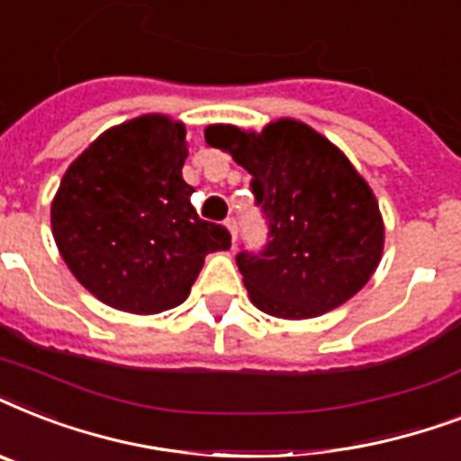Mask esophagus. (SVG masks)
Returning <instances> with one entry per match:
<instances>
[{
    "mask_svg": "<svg viewBox=\"0 0 461 461\" xmlns=\"http://www.w3.org/2000/svg\"><path fill=\"white\" fill-rule=\"evenodd\" d=\"M224 227H227V230H230L231 241H237V220H234V217H230V220H227V222H224Z\"/></svg>",
    "mask_w": 461,
    "mask_h": 461,
    "instance_id": "1",
    "label": "esophagus"
}]
</instances>
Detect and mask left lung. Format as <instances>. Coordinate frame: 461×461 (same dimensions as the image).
I'll return each instance as SVG.
<instances>
[{
  "instance_id": "left-lung-1",
  "label": "left lung",
  "mask_w": 461,
  "mask_h": 461,
  "mask_svg": "<svg viewBox=\"0 0 461 461\" xmlns=\"http://www.w3.org/2000/svg\"><path fill=\"white\" fill-rule=\"evenodd\" d=\"M205 143L251 174L270 224L266 251L237 256L253 306L306 321L364 289L383 258L385 224L368 181L332 140L282 117L263 131L208 126Z\"/></svg>"
}]
</instances>
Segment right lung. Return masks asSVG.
<instances>
[{"instance_id":"right-lung-1","label":"right lung","mask_w":461,"mask_h":461,"mask_svg":"<svg viewBox=\"0 0 461 461\" xmlns=\"http://www.w3.org/2000/svg\"><path fill=\"white\" fill-rule=\"evenodd\" d=\"M186 158L184 122L153 112L100 133L61 176L52 237L76 280L107 306L136 315L179 306L205 256L231 246L230 231L191 205Z\"/></svg>"}]
</instances>
